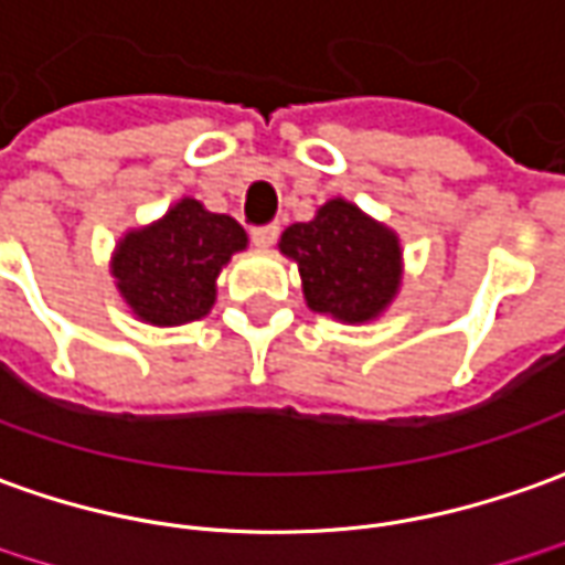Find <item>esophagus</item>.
Instances as JSON below:
<instances>
[{"label":"esophagus","instance_id":"esophagus-1","mask_svg":"<svg viewBox=\"0 0 565 565\" xmlns=\"http://www.w3.org/2000/svg\"><path fill=\"white\" fill-rule=\"evenodd\" d=\"M279 239V227L276 224H260V227H252V243L258 248H270V245Z\"/></svg>","mask_w":565,"mask_h":565}]
</instances>
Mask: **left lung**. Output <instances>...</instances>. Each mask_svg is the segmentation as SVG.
<instances>
[{
  "mask_svg": "<svg viewBox=\"0 0 565 565\" xmlns=\"http://www.w3.org/2000/svg\"><path fill=\"white\" fill-rule=\"evenodd\" d=\"M279 248L298 260L307 305L338 320L379 317L399 286L396 236L344 200L326 202L307 224H291Z\"/></svg>",
  "mask_w": 565,
  "mask_h": 565,
  "instance_id": "8db88e82",
  "label": "left lung"
}]
</instances>
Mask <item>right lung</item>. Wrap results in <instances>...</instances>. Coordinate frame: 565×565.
Wrapping results in <instances>:
<instances>
[{"label": "right lung", "instance_id": "right-lung-1", "mask_svg": "<svg viewBox=\"0 0 565 565\" xmlns=\"http://www.w3.org/2000/svg\"><path fill=\"white\" fill-rule=\"evenodd\" d=\"M239 248H245V231L231 215L181 200L159 224L128 233L113 260V276L141 320L181 326L209 313L217 270Z\"/></svg>", "mask_w": 565, "mask_h": 565}]
</instances>
